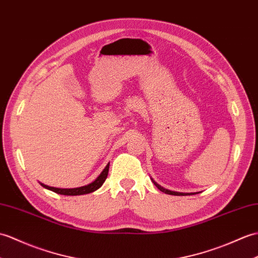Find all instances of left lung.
I'll return each instance as SVG.
<instances>
[{"instance_id":"1","label":"left lung","mask_w":258,"mask_h":258,"mask_svg":"<svg viewBox=\"0 0 258 258\" xmlns=\"http://www.w3.org/2000/svg\"><path fill=\"white\" fill-rule=\"evenodd\" d=\"M153 180V179H152ZM153 182H154V184L156 185V187L160 190V191H163V192H165V194H167V195H172V196H191V195H196V194H199V192H190V194H184V192H177V191H171V190H168V189H165L164 187H161V185H159L156 181H154L153 180Z\"/></svg>"}]
</instances>
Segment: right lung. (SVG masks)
<instances>
[{"label": "right lung", "instance_id": "1", "mask_svg": "<svg viewBox=\"0 0 258 258\" xmlns=\"http://www.w3.org/2000/svg\"><path fill=\"white\" fill-rule=\"evenodd\" d=\"M109 168H110V163L105 166V168L102 170V172L99 175V177L95 179L94 181H92L91 183H89L87 185H82V187L79 188H71V189H62V188H55V187H49V185L41 183L44 188L51 190L53 192H56L58 195H63V196H81V195H87V194H91L93 191L98 190L103 182L105 181V179L107 177V172H109Z\"/></svg>", "mask_w": 258, "mask_h": 258}]
</instances>
